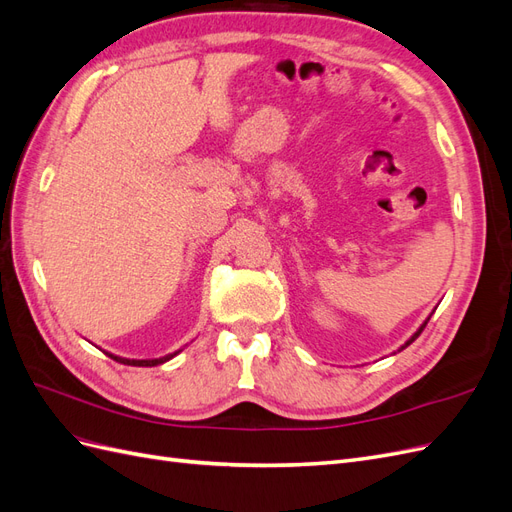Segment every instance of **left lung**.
<instances>
[{"mask_svg": "<svg viewBox=\"0 0 512 512\" xmlns=\"http://www.w3.org/2000/svg\"><path fill=\"white\" fill-rule=\"evenodd\" d=\"M429 318H431V316H429ZM429 318H427V320H425V322H423V324H421V327H418V331H416V333H414V335H412V337H410V339H408V342H406V344H404V346H401V348H399V350H404V348H408V346H410V344H412V342H414V339H416V337H418V335H421V333H423V329H425V327H427V322H429ZM399 350H397V352H399Z\"/></svg>", "mask_w": 512, "mask_h": 512, "instance_id": "left-lung-1", "label": "left lung"}]
</instances>
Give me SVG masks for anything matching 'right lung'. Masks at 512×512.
<instances>
[{
  "instance_id": "add662e5",
  "label": "right lung",
  "mask_w": 512,
  "mask_h": 512,
  "mask_svg": "<svg viewBox=\"0 0 512 512\" xmlns=\"http://www.w3.org/2000/svg\"><path fill=\"white\" fill-rule=\"evenodd\" d=\"M106 354L111 356V359H115L117 363H123V365H132V367H156V365H162V363L173 359L175 354H179V350L173 352V354L160 356V359H123V356H117V354H111V352H106Z\"/></svg>"
}]
</instances>
